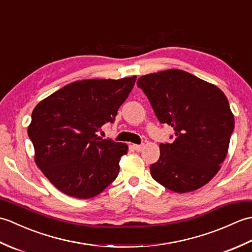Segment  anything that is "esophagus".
Here are the masks:
<instances>
[{
    "instance_id": "34e87169",
    "label": "esophagus",
    "mask_w": 252,
    "mask_h": 252,
    "mask_svg": "<svg viewBox=\"0 0 252 252\" xmlns=\"http://www.w3.org/2000/svg\"><path fill=\"white\" fill-rule=\"evenodd\" d=\"M133 147H134V149L136 152H142L143 149H144V147H145V145H144V144H141V145H133Z\"/></svg>"
}]
</instances>
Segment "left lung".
<instances>
[{
  "instance_id": "1",
  "label": "left lung",
  "mask_w": 252,
  "mask_h": 252,
  "mask_svg": "<svg viewBox=\"0 0 252 252\" xmlns=\"http://www.w3.org/2000/svg\"><path fill=\"white\" fill-rule=\"evenodd\" d=\"M158 120L175 131V140L160 144L151 165L155 181L175 192L200 189L213 179L225 159L234 116L217 85L180 70L149 73L137 80Z\"/></svg>"
}]
</instances>
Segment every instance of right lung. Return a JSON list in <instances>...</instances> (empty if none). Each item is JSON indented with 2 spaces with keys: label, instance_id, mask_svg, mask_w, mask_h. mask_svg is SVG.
Masks as SVG:
<instances>
[{
  "label": "right lung",
  "instance_id": "obj_1",
  "mask_svg": "<svg viewBox=\"0 0 252 252\" xmlns=\"http://www.w3.org/2000/svg\"><path fill=\"white\" fill-rule=\"evenodd\" d=\"M135 81L136 76L76 81L34 107L28 126L34 161L58 190L89 199L116 180L127 145L97 132L114 122Z\"/></svg>",
  "mask_w": 252,
  "mask_h": 252
}]
</instances>
